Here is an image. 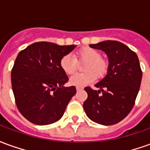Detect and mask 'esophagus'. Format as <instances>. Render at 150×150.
Returning a JSON list of instances; mask_svg holds the SVG:
<instances>
[{"mask_svg":"<svg viewBox=\"0 0 150 150\" xmlns=\"http://www.w3.org/2000/svg\"><path fill=\"white\" fill-rule=\"evenodd\" d=\"M83 87H76L77 91H80V90H83Z\"/></svg>","mask_w":150,"mask_h":150,"instance_id":"1","label":"esophagus"}]
</instances>
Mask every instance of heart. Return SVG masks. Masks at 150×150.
I'll return each instance as SVG.
<instances>
[{
	"instance_id": "1",
	"label": "heart",
	"mask_w": 150,
	"mask_h": 150,
	"mask_svg": "<svg viewBox=\"0 0 150 150\" xmlns=\"http://www.w3.org/2000/svg\"><path fill=\"white\" fill-rule=\"evenodd\" d=\"M86 62L82 73H77L70 79L72 85L83 87L98 79H103L108 74L109 68L108 60L101 57V53L91 47L79 50L76 55L67 54L60 60V67L67 75L74 74L77 69L78 62Z\"/></svg>"
}]
</instances>
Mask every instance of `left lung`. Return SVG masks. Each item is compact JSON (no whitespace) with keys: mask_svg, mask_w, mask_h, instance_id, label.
<instances>
[{"mask_svg":"<svg viewBox=\"0 0 150 150\" xmlns=\"http://www.w3.org/2000/svg\"><path fill=\"white\" fill-rule=\"evenodd\" d=\"M90 46L107 54L109 68L107 75L96 84L100 90L84 88L88 99L83 103V108L94 122L115 125L125 118L135 104L142 78L138 57L118 41L108 40Z\"/></svg>","mask_w":150,"mask_h":150,"instance_id":"1","label":"left lung"}]
</instances>
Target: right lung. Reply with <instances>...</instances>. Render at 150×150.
Returning <instances> with one entry per match:
<instances>
[{"label": "right lung", "instance_id": "obj_1", "mask_svg": "<svg viewBox=\"0 0 150 150\" xmlns=\"http://www.w3.org/2000/svg\"><path fill=\"white\" fill-rule=\"evenodd\" d=\"M75 47L38 42L17 56L12 68V88L18 109L31 123L50 125L63 116L76 88L63 87L69 79L60 60Z\"/></svg>", "mask_w": 150, "mask_h": 150}]
</instances>
